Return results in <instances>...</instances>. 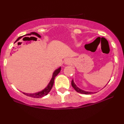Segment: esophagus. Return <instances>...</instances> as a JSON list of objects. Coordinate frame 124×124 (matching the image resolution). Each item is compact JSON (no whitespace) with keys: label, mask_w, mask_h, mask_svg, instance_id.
<instances>
[{"label":"esophagus","mask_w":124,"mask_h":124,"mask_svg":"<svg viewBox=\"0 0 124 124\" xmlns=\"http://www.w3.org/2000/svg\"><path fill=\"white\" fill-rule=\"evenodd\" d=\"M69 63H70V61H69V59H65V64H69Z\"/></svg>","instance_id":"esophagus-1"}]
</instances>
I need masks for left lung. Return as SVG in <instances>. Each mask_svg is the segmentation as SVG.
<instances>
[{"mask_svg": "<svg viewBox=\"0 0 124 124\" xmlns=\"http://www.w3.org/2000/svg\"><path fill=\"white\" fill-rule=\"evenodd\" d=\"M71 84H72V86L74 88V89L78 93H81V94H90L93 93L92 92H86V91H84L83 90H81L80 89H79V87L76 86V85H75V83H74L73 80H72V82H71Z\"/></svg>", "mask_w": 124, "mask_h": 124, "instance_id": "left-lung-1", "label": "left lung"}]
</instances>
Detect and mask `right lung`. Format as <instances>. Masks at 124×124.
Segmentation results:
<instances>
[{"instance_id": "right-lung-1", "label": "right lung", "mask_w": 124, "mask_h": 124, "mask_svg": "<svg viewBox=\"0 0 124 124\" xmlns=\"http://www.w3.org/2000/svg\"><path fill=\"white\" fill-rule=\"evenodd\" d=\"M36 35V36H37L38 37L41 38V35H39L38 33H37V32H31L30 34H27V35ZM22 37H23V36L18 37L17 38V41H18V39H20ZM33 38H34V40H37V38H35V37H33ZM61 70V68L60 67V68H59L58 69H56V70H55V71H54L53 75H52V79H51L50 82H49V84H48V86H46V87H45V89H44V90H42V91H41V92H37V93H23L25 95H26V96L31 97H33V98H41V97H42L46 96V95H47L49 93V92L51 91L52 86H53L54 83V80H55V77L57 76L58 74L60 72Z\"/></svg>"}]
</instances>
